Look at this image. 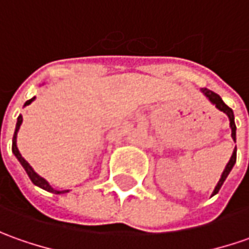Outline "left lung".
I'll return each instance as SVG.
<instances>
[{
  "label": "left lung",
  "mask_w": 249,
  "mask_h": 249,
  "mask_svg": "<svg viewBox=\"0 0 249 249\" xmlns=\"http://www.w3.org/2000/svg\"><path fill=\"white\" fill-rule=\"evenodd\" d=\"M201 91H202V92L205 94L206 98L211 101V102H212V104L215 105L217 109L222 110L223 113H226V115L229 116V120H230V127H231V137H233V140L235 141L234 113H233L231 108H229V107L226 105L225 102H223V100L220 98V95H217V94H216V92H213V91L208 90V89H201ZM235 159H237V147H235L234 151H233V155H231V158H230V160H229V163L226 165L225 170H223V173H222V177H220V180H219L217 186L215 187V190H213L212 196L217 194V193H219V190H220V187L223 186V183H225V180L227 178V176H229V173L231 172V169H233V166H234Z\"/></svg>",
  "instance_id": "left-lung-1"
}]
</instances>
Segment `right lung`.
I'll list each match as a JSON object with an SVG mask.
<instances>
[{"label":"right lung","instance_id":"add662e5","mask_svg":"<svg viewBox=\"0 0 249 249\" xmlns=\"http://www.w3.org/2000/svg\"><path fill=\"white\" fill-rule=\"evenodd\" d=\"M34 100H36V97H33L32 100L26 101V102H24V107H26V105H29V104H32ZM22 122H23V118H22V115H19V116H18V122H16V129H15L14 139H12V152L15 154V157L18 158V160L20 162V165L24 167V170H26L27 176L30 177V180L33 181V184H36L37 187H40V188H43V190H45V191H48V193H53V194H65V193H69V190H62V191H59V190H55V188H53L45 178H43L41 176H38V175L34 172L33 167L30 166V165L27 163V160L20 155L19 149H18V147H16V137H18V131H19V129H20Z\"/></svg>","mask_w":249,"mask_h":249}]
</instances>
